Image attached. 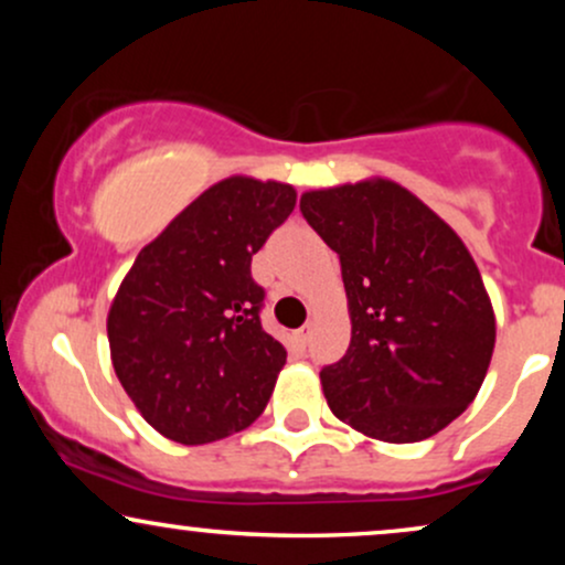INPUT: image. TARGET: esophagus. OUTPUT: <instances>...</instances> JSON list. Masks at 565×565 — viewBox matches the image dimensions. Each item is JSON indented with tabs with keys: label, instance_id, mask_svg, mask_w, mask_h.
I'll return each mask as SVG.
<instances>
[{
	"label": "esophagus",
	"instance_id": "34e87169",
	"mask_svg": "<svg viewBox=\"0 0 565 565\" xmlns=\"http://www.w3.org/2000/svg\"><path fill=\"white\" fill-rule=\"evenodd\" d=\"M310 332H313V329H310V327H302V329H297V332H295L297 342H300V345H308V342H310Z\"/></svg>",
	"mask_w": 565,
	"mask_h": 565
}]
</instances>
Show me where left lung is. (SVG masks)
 Instances as JSON below:
<instances>
[{
	"instance_id": "obj_1",
	"label": "left lung",
	"mask_w": 565,
	"mask_h": 565,
	"mask_svg": "<svg viewBox=\"0 0 565 565\" xmlns=\"http://www.w3.org/2000/svg\"><path fill=\"white\" fill-rule=\"evenodd\" d=\"M305 220L340 255L348 353L321 372L337 419L385 444H417L472 404L497 319L457 231L387 178L305 191Z\"/></svg>"
}]
</instances>
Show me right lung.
Returning <instances> with one entry per match:
<instances>
[{
  "mask_svg": "<svg viewBox=\"0 0 565 565\" xmlns=\"http://www.w3.org/2000/svg\"><path fill=\"white\" fill-rule=\"evenodd\" d=\"M295 204V185L231 174L174 215L121 278L106 321L114 372L174 444L228 438L268 406L287 348L263 329L249 265Z\"/></svg>",
  "mask_w": 565,
  "mask_h": 565,
  "instance_id": "1",
  "label": "right lung"
}]
</instances>
